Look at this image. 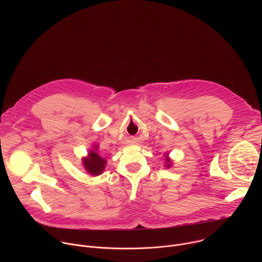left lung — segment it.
Returning a JSON list of instances; mask_svg holds the SVG:
<instances>
[{"mask_svg": "<svg viewBox=\"0 0 262 262\" xmlns=\"http://www.w3.org/2000/svg\"><path fill=\"white\" fill-rule=\"evenodd\" d=\"M165 163H166L165 167H166L167 169H169V168L172 167V165H173V161H172L171 158L169 157V152L165 154Z\"/></svg>", "mask_w": 262, "mask_h": 262, "instance_id": "8db88e82", "label": "left lung"}]
</instances>
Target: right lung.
I'll use <instances>...</instances> for the list:
<instances>
[{"label":"right lung","instance_id":"obj_1","mask_svg":"<svg viewBox=\"0 0 262 262\" xmlns=\"http://www.w3.org/2000/svg\"><path fill=\"white\" fill-rule=\"evenodd\" d=\"M98 148L99 146L94 144L92 149H89L88 155L82 158V165L91 176H98L102 174L105 169L106 160L99 154Z\"/></svg>","mask_w":262,"mask_h":262}]
</instances>
